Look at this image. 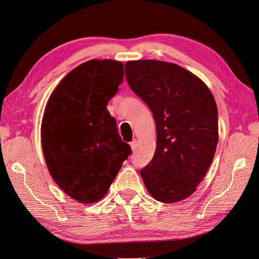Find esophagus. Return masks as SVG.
<instances>
[{"label":"esophagus","mask_w":259,"mask_h":259,"mask_svg":"<svg viewBox=\"0 0 259 259\" xmlns=\"http://www.w3.org/2000/svg\"><path fill=\"white\" fill-rule=\"evenodd\" d=\"M130 146H131V148H132V151H135L136 149H137V146H138L137 140H136V139L133 140V142L130 143Z\"/></svg>","instance_id":"obj_1"}]
</instances>
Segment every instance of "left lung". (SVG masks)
Wrapping results in <instances>:
<instances>
[{
	"instance_id": "1",
	"label": "left lung",
	"mask_w": 259,
	"mask_h": 259,
	"mask_svg": "<svg viewBox=\"0 0 259 259\" xmlns=\"http://www.w3.org/2000/svg\"><path fill=\"white\" fill-rule=\"evenodd\" d=\"M125 71L155 121V152L140 170L146 189L163 203L189 198L204 178L218 143L213 94L200 77L171 62L131 60Z\"/></svg>"
}]
</instances>
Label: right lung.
<instances>
[{"label": "right lung", "mask_w": 259, "mask_h": 259, "mask_svg": "<svg viewBox=\"0 0 259 259\" xmlns=\"http://www.w3.org/2000/svg\"><path fill=\"white\" fill-rule=\"evenodd\" d=\"M123 77L121 61L83 62L58 83L44 109L41 142L46 165L60 189L83 204L105 197L132 152L107 110Z\"/></svg>", "instance_id": "obj_1"}]
</instances>
